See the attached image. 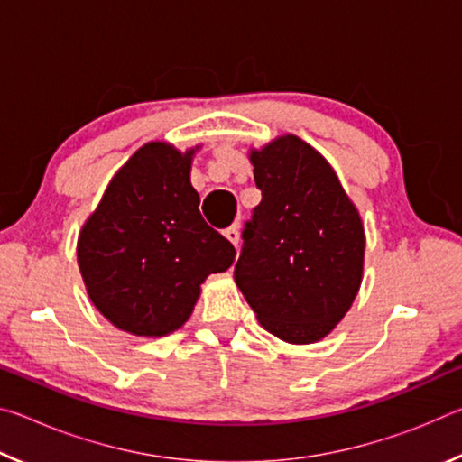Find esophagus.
Segmentation results:
<instances>
[{"instance_id": "34e87169", "label": "esophagus", "mask_w": 462, "mask_h": 462, "mask_svg": "<svg viewBox=\"0 0 462 462\" xmlns=\"http://www.w3.org/2000/svg\"><path fill=\"white\" fill-rule=\"evenodd\" d=\"M224 234H226V238H228L232 245L238 248V242H240V228H238V226H230V228L226 230Z\"/></svg>"}]
</instances>
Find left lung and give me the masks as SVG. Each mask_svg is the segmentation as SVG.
Returning a JSON list of instances; mask_svg holds the SVG:
<instances>
[{
    "mask_svg": "<svg viewBox=\"0 0 462 462\" xmlns=\"http://www.w3.org/2000/svg\"><path fill=\"white\" fill-rule=\"evenodd\" d=\"M263 199L242 230L234 281L264 330L311 344L334 330L363 281L365 230L316 148L293 134L250 151Z\"/></svg>",
    "mask_w": 462,
    "mask_h": 462,
    "instance_id": "obj_1",
    "label": "left lung"
}]
</instances>
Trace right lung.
Wrapping results in <instances>:
<instances>
[{
  "label": "right lung",
  "instance_id": "right-lung-1",
  "mask_svg": "<svg viewBox=\"0 0 462 462\" xmlns=\"http://www.w3.org/2000/svg\"><path fill=\"white\" fill-rule=\"evenodd\" d=\"M195 148L148 143L109 181L77 240L93 306L134 336H167L189 319L201 283L236 250L199 214Z\"/></svg>",
  "mask_w": 462,
  "mask_h": 462
}]
</instances>
